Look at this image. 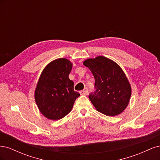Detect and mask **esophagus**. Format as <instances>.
I'll list each match as a JSON object with an SVG mask.
<instances>
[{"label": "esophagus", "instance_id": "34e87169", "mask_svg": "<svg viewBox=\"0 0 160 160\" xmlns=\"http://www.w3.org/2000/svg\"><path fill=\"white\" fill-rule=\"evenodd\" d=\"M79 93L81 95H87L88 94V90H83V91H81Z\"/></svg>", "mask_w": 160, "mask_h": 160}]
</instances>
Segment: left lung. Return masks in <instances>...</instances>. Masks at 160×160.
I'll list each match as a JSON object with an SVG mask.
<instances>
[{"mask_svg": "<svg viewBox=\"0 0 160 160\" xmlns=\"http://www.w3.org/2000/svg\"><path fill=\"white\" fill-rule=\"evenodd\" d=\"M83 65L90 69L95 78L96 90L89 98L95 109L108 116L122 113L132 95L130 83L122 69L103 56L87 59Z\"/></svg>", "mask_w": 160, "mask_h": 160, "instance_id": "8db88e82", "label": "left lung"}]
</instances>
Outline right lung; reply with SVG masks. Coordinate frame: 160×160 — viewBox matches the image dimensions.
I'll return each instance as SVG.
<instances>
[{
	"label": "right lung",
	"instance_id": "obj_1",
	"mask_svg": "<svg viewBox=\"0 0 160 160\" xmlns=\"http://www.w3.org/2000/svg\"><path fill=\"white\" fill-rule=\"evenodd\" d=\"M72 64L59 58L49 62L43 69L35 91V99L40 112L47 119L59 120L71 111L80 96L75 91L69 75Z\"/></svg>",
	"mask_w": 160,
	"mask_h": 160
}]
</instances>
